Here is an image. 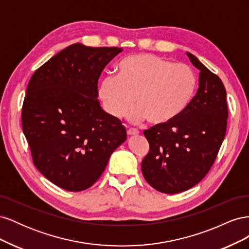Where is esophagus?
Returning a JSON list of instances; mask_svg holds the SVG:
<instances>
[{
  "instance_id": "esophagus-1",
  "label": "esophagus",
  "mask_w": 249,
  "mask_h": 249,
  "mask_svg": "<svg viewBox=\"0 0 249 249\" xmlns=\"http://www.w3.org/2000/svg\"><path fill=\"white\" fill-rule=\"evenodd\" d=\"M127 135L129 136H138L139 131H137L136 129H129L127 130Z\"/></svg>"
}]
</instances>
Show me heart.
Segmentation results:
<instances>
[{
  "instance_id": "1",
  "label": "heart",
  "mask_w": 249,
  "mask_h": 249,
  "mask_svg": "<svg viewBox=\"0 0 249 249\" xmlns=\"http://www.w3.org/2000/svg\"><path fill=\"white\" fill-rule=\"evenodd\" d=\"M197 88L196 74L189 66L176 64L152 54L131 55L118 64L117 76H105L97 96L113 117H122L134 103L135 123L167 124L189 107Z\"/></svg>"
}]
</instances>
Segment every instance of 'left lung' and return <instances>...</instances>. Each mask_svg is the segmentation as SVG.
<instances>
[{
    "label": "left lung",
    "instance_id": "8db88e82",
    "mask_svg": "<svg viewBox=\"0 0 249 249\" xmlns=\"http://www.w3.org/2000/svg\"><path fill=\"white\" fill-rule=\"evenodd\" d=\"M200 71L199 87L189 107L173 122L143 132L149 152L141 163L146 182L162 193L190 189L206 177L227 132V91L220 78L187 53Z\"/></svg>",
    "mask_w": 249,
    "mask_h": 249
}]
</instances>
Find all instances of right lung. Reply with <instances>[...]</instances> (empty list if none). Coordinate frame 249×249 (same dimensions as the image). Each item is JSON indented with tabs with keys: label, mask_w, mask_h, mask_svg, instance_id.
Wrapping results in <instances>:
<instances>
[{
	"label": "right lung",
	"mask_w": 249,
	"mask_h": 249,
	"mask_svg": "<svg viewBox=\"0 0 249 249\" xmlns=\"http://www.w3.org/2000/svg\"><path fill=\"white\" fill-rule=\"evenodd\" d=\"M122 48L74 43L33 73L21 109V125L33 163L67 191L91 187L126 139L124 126L97 100L103 70Z\"/></svg>",
	"instance_id": "1"
}]
</instances>
